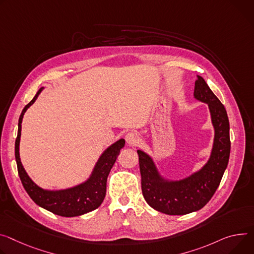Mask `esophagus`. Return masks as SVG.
<instances>
[{"label": "esophagus", "instance_id": "obj_1", "mask_svg": "<svg viewBox=\"0 0 254 254\" xmlns=\"http://www.w3.org/2000/svg\"><path fill=\"white\" fill-rule=\"evenodd\" d=\"M126 141H127V144L128 146H135L137 144V142H139V137H137L136 133L135 132H128L127 133L126 135Z\"/></svg>", "mask_w": 254, "mask_h": 254}]
</instances>
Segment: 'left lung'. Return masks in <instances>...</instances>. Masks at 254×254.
I'll return each mask as SVG.
<instances>
[{
	"mask_svg": "<svg viewBox=\"0 0 254 254\" xmlns=\"http://www.w3.org/2000/svg\"><path fill=\"white\" fill-rule=\"evenodd\" d=\"M193 98L207 104L214 127L211 154L201 168L183 178L171 179L161 173L150 154L137 150L143 195L154 210L166 215H187L203 207L217 190L229 162L231 143L227 111L198 75Z\"/></svg>",
	"mask_w": 254,
	"mask_h": 254,
	"instance_id": "1",
	"label": "left lung"
}]
</instances>
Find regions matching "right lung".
Instances as JSON below:
<instances>
[{
	"instance_id": "add662e5",
	"label": "right lung",
	"mask_w": 254,
	"mask_h": 254,
	"mask_svg": "<svg viewBox=\"0 0 254 254\" xmlns=\"http://www.w3.org/2000/svg\"><path fill=\"white\" fill-rule=\"evenodd\" d=\"M44 87H41L33 99L22 110L18 123V133L15 142V158L19 177L32 200L43 209L62 217H77L94 211L102 203L106 193L108 174L117 161L121 150L125 147V139H121L107 147L95 163L90 175L81 183L64 190H45L30 178L23 167L19 146L22 121L26 110L36 101Z\"/></svg>"
}]
</instances>
